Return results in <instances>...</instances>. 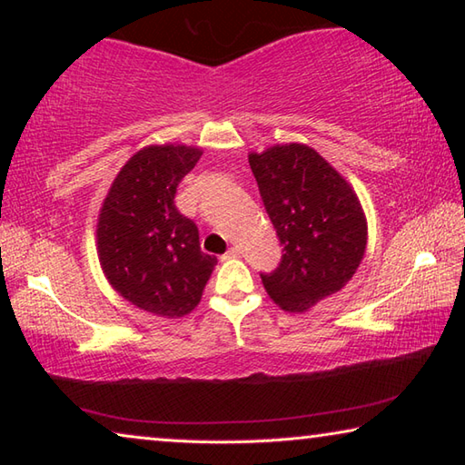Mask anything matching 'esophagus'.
<instances>
[{"mask_svg": "<svg viewBox=\"0 0 465 465\" xmlns=\"http://www.w3.org/2000/svg\"><path fill=\"white\" fill-rule=\"evenodd\" d=\"M240 256V248L233 246L225 252V254L222 256V261H232V258H238Z\"/></svg>", "mask_w": 465, "mask_h": 465, "instance_id": "esophagus-1", "label": "esophagus"}]
</instances>
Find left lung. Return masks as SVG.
I'll return each instance as SVG.
<instances>
[{"label": "left lung", "instance_id": "8db88e82", "mask_svg": "<svg viewBox=\"0 0 465 465\" xmlns=\"http://www.w3.org/2000/svg\"><path fill=\"white\" fill-rule=\"evenodd\" d=\"M248 162L285 252L277 269L261 274L262 285L281 310L308 312L341 291L363 261V207L352 186L303 143L272 145Z\"/></svg>", "mask_w": 465, "mask_h": 465}]
</instances>
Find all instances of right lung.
Masks as SVG:
<instances>
[{
    "instance_id": "right-lung-1",
    "label": "right lung",
    "mask_w": 465,
    "mask_h": 465,
    "mask_svg": "<svg viewBox=\"0 0 465 465\" xmlns=\"http://www.w3.org/2000/svg\"><path fill=\"white\" fill-rule=\"evenodd\" d=\"M201 155L188 145L139 149L116 174L98 215V258L108 282L162 318L191 313L217 264L201 250L193 219L174 204L180 180Z\"/></svg>"
}]
</instances>
